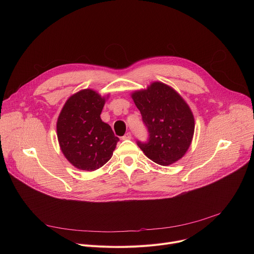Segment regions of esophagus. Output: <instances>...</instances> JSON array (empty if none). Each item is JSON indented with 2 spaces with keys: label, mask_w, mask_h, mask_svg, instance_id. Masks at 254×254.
Masks as SVG:
<instances>
[{
  "label": "esophagus",
  "mask_w": 254,
  "mask_h": 254,
  "mask_svg": "<svg viewBox=\"0 0 254 254\" xmlns=\"http://www.w3.org/2000/svg\"><path fill=\"white\" fill-rule=\"evenodd\" d=\"M122 138H123V139H130V138H131V133H130V132H127Z\"/></svg>",
  "instance_id": "1"
}]
</instances>
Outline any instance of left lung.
<instances>
[{"mask_svg": "<svg viewBox=\"0 0 254 254\" xmlns=\"http://www.w3.org/2000/svg\"><path fill=\"white\" fill-rule=\"evenodd\" d=\"M131 97L149 131L147 142L137 140L143 154L162 166L183 158L193 138L195 122L182 96L171 86L156 81L147 89L132 92Z\"/></svg>", "mask_w": 254, "mask_h": 254, "instance_id": "8db88e82", "label": "left lung"}]
</instances>
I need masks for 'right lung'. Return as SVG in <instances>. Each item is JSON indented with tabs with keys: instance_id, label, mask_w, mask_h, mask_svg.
I'll return each mask as SVG.
<instances>
[{
	"instance_id": "right-lung-1",
	"label": "right lung",
	"mask_w": 254,
	"mask_h": 254,
	"mask_svg": "<svg viewBox=\"0 0 254 254\" xmlns=\"http://www.w3.org/2000/svg\"><path fill=\"white\" fill-rule=\"evenodd\" d=\"M106 97L92 89H83L71 95L57 120V137L60 149L75 168L94 171L113 157L120 140L100 114Z\"/></svg>"
}]
</instances>
